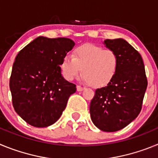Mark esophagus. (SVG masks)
Listing matches in <instances>:
<instances>
[{
    "label": "esophagus",
    "mask_w": 158,
    "mask_h": 158,
    "mask_svg": "<svg viewBox=\"0 0 158 158\" xmlns=\"http://www.w3.org/2000/svg\"><path fill=\"white\" fill-rule=\"evenodd\" d=\"M84 89H85V88L81 87V86H80V85H77V90L78 92L83 91Z\"/></svg>",
    "instance_id": "obj_1"
}]
</instances>
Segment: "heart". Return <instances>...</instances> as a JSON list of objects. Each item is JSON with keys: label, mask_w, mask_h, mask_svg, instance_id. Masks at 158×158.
<instances>
[{"label": "heart", "mask_w": 158, "mask_h": 158, "mask_svg": "<svg viewBox=\"0 0 158 158\" xmlns=\"http://www.w3.org/2000/svg\"><path fill=\"white\" fill-rule=\"evenodd\" d=\"M118 66V58L114 51L94 44L78 47L73 56L65 55L61 63L66 80H74L83 69L84 81L96 88L107 85L116 74Z\"/></svg>", "instance_id": "obj_1"}]
</instances>
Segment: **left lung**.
Returning a JSON list of instances; mask_svg holds the SVG:
<instances>
[{"mask_svg": "<svg viewBox=\"0 0 158 158\" xmlns=\"http://www.w3.org/2000/svg\"><path fill=\"white\" fill-rule=\"evenodd\" d=\"M104 44L117 54L118 69L107 86L96 89L89 111L96 127L114 132L127 126L139 115L147 79L142 56L126 40H106Z\"/></svg>", "mask_w": 158, "mask_h": 158, "instance_id": "obj_1", "label": "left lung"}]
</instances>
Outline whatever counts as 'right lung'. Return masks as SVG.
<instances>
[{"instance_id": "1", "label": "right lung", "mask_w": 158, "mask_h": 158, "mask_svg": "<svg viewBox=\"0 0 158 158\" xmlns=\"http://www.w3.org/2000/svg\"><path fill=\"white\" fill-rule=\"evenodd\" d=\"M70 39L36 38L15 58L9 81L14 109L35 127L54 124L62 115L74 84L64 79L61 63L74 47Z\"/></svg>"}]
</instances>
